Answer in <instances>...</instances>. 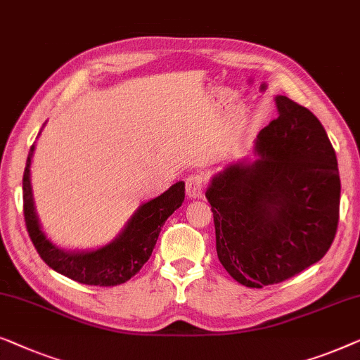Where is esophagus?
<instances>
[{
	"instance_id": "esophagus-1",
	"label": "esophagus",
	"mask_w": 360,
	"mask_h": 360,
	"mask_svg": "<svg viewBox=\"0 0 360 360\" xmlns=\"http://www.w3.org/2000/svg\"><path fill=\"white\" fill-rule=\"evenodd\" d=\"M207 186V178L204 174H191L189 178L186 179V191L187 195L191 199H199V197L204 195Z\"/></svg>"
}]
</instances>
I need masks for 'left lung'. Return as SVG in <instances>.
<instances>
[{
	"mask_svg": "<svg viewBox=\"0 0 360 360\" xmlns=\"http://www.w3.org/2000/svg\"><path fill=\"white\" fill-rule=\"evenodd\" d=\"M276 104L279 117L257 135L259 158L226 166L205 192L221 266L252 288L320 261L339 221L341 181L325 127L285 96Z\"/></svg>",
	"mask_w": 360,
	"mask_h": 360,
	"instance_id": "1",
	"label": "left lung"
}]
</instances>
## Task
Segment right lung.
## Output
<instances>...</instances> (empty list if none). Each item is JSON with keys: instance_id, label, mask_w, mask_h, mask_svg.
<instances>
[{"instance_id": "right-lung-1", "label": "right lung", "mask_w": 360, "mask_h": 360, "mask_svg": "<svg viewBox=\"0 0 360 360\" xmlns=\"http://www.w3.org/2000/svg\"><path fill=\"white\" fill-rule=\"evenodd\" d=\"M34 153L30 146L22 178V202L26 229L39 256L53 271L86 285L114 287L127 282L150 259L161 226L184 200V182L171 186L165 194L146 202L135 212L124 231L108 246L89 252H67L52 245L40 230L34 210L29 168Z\"/></svg>"}]
</instances>
